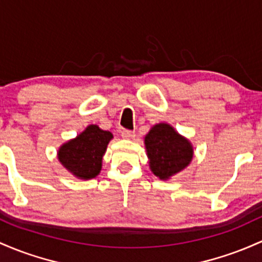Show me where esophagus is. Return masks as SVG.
<instances>
[{"label":"esophagus","mask_w":262,"mask_h":262,"mask_svg":"<svg viewBox=\"0 0 262 262\" xmlns=\"http://www.w3.org/2000/svg\"><path fill=\"white\" fill-rule=\"evenodd\" d=\"M122 137L124 138V139H133V138L136 137V133L132 130H126V129H124V130H122Z\"/></svg>","instance_id":"34e87169"}]
</instances>
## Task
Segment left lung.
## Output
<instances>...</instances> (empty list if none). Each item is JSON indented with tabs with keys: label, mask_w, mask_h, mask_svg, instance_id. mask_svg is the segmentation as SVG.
I'll return each mask as SVG.
<instances>
[{
	"label": "left lung",
	"mask_w": 262,
	"mask_h": 262,
	"mask_svg": "<svg viewBox=\"0 0 262 262\" xmlns=\"http://www.w3.org/2000/svg\"><path fill=\"white\" fill-rule=\"evenodd\" d=\"M144 143L150 170L160 180H168L185 169L194 155L191 143L166 123L155 124Z\"/></svg>",
	"instance_id": "8db88e82"
}]
</instances>
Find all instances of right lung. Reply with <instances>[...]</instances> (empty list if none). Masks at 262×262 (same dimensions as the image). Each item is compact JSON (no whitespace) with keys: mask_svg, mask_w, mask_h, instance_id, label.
Here are the masks:
<instances>
[{"mask_svg":"<svg viewBox=\"0 0 262 262\" xmlns=\"http://www.w3.org/2000/svg\"><path fill=\"white\" fill-rule=\"evenodd\" d=\"M113 134L98 125H88L79 136L58 149V160L78 179H93L100 173L102 159Z\"/></svg>","mask_w":262,"mask_h":262,"instance_id":"1","label":"right lung"}]
</instances>
